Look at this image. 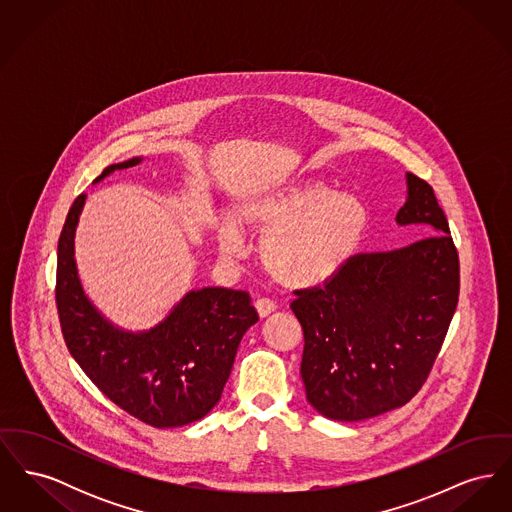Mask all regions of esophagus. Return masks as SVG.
Wrapping results in <instances>:
<instances>
[{
  "instance_id": "obj_1",
  "label": "esophagus",
  "mask_w": 512,
  "mask_h": 512,
  "mask_svg": "<svg viewBox=\"0 0 512 512\" xmlns=\"http://www.w3.org/2000/svg\"><path fill=\"white\" fill-rule=\"evenodd\" d=\"M255 309H257V315L261 318H267L270 313H274L276 305L267 299V297H261L255 301Z\"/></svg>"
}]
</instances>
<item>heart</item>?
<instances>
[{"label": "heart", "instance_id": "1", "mask_svg": "<svg viewBox=\"0 0 512 512\" xmlns=\"http://www.w3.org/2000/svg\"><path fill=\"white\" fill-rule=\"evenodd\" d=\"M238 222L261 236V263L276 284L309 290L332 282L351 263L365 240L368 209L353 192L301 178L249 199ZM215 238L222 257H244V232L234 220H222Z\"/></svg>", "mask_w": 512, "mask_h": 512}]
</instances>
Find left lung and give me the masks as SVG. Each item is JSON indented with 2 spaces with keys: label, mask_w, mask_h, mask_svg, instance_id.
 I'll return each instance as SVG.
<instances>
[{
  "label": "left lung",
  "mask_w": 512,
  "mask_h": 512,
  "mask_svg": "<svg viewBox=\"0 0 512 512\" xmlns=\"http://www.w3.org/2000/svg\"><path fill=\"white\" fill-rule=\"evenodd\" d=\"M405 180L395 222L422 240L357 255L322 290L295 293L307 401L330 420L359 422L411 401L457 309L459 255L443 209L430 184L411 172Z\"/></svg>",
  "instance_id": "left-lung-1"
}]
</instances>
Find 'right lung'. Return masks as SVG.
<instances>
[{
	"label": "right lung",
	"instance_id": "obj_1",
	"mask_svg": "<svg viewBox=\"0 0 512 512\" xmlns=\"http://www.w3.org/2000/svg\"><path fill=\"white\" fill-rule=\"evenodd\" d=\"M144 157L109 165L94 184ZM86 195H78L57 245L55 301L65 343L86 376L115 405L155 428H178L220 401L245 332L259 320L249 293L190 290L149 330H124L84 292L74 259V232Z\"/></svg>",
	"mask_w": 512,
	"mask_h": 512
}]
</instances>
